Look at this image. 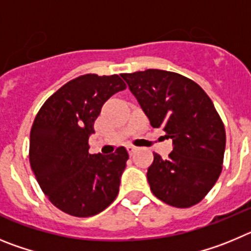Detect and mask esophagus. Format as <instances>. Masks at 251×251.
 <instances>
[{"label": "esophagus", "mask_w": 251, "mask_h": 251, "mask_svg": "<svg viewBox=\"0 0 251 251\" xmlns=\"http://www.w3.org/2000/svg\"><path fill=\"white\" fill-rule=\"evenodd\" d=\"M127 151H128V152H129L130 156H132L133 153H134V152H136V151H137V147H134V146L128 145V146H127Z\"/></svg>", "instance_id": "1"}]
</instances>
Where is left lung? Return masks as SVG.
Segmentation results:
<instances>
[{"label":"left lung","instance_id":"obj_1","mask_svg":"<svg viewBox=\"0 0 251 251\" xmlns=\"http://www.w3.org/2000/svg\"><path fill=\"white\" fill-rule=\"evenodd\" d=\"M153 128L172 139L167 159L153 153L147 178L157 199L191 207L205 199L223 171L226 133L205 90L181 74L159 69L121 74Z\"/></svg>","mask_w":251,"mask_h":251}]
</instances>
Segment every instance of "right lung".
I'll return each instance as SVG.
<instances>
[{
  "label": "right lung",
  "instance_id": "right-lung-1",
  "mask_svg": "<svg viewBox=\"0 0 251 251\" xmlns=\"http://www.w3.org/2000/svg\"><path fill=\"white\" fill-rule=\"evenodd\" d=\"M127 88L117 74H85L64 84L43 104L30 132L31 170L55 207L76 217L105 210L119 192L127 150L90 154L89 137L101 106Z\"/></svg>",
  "mask_w": 251,
  "mask_h": 251
}]
</instances>
